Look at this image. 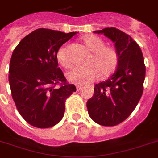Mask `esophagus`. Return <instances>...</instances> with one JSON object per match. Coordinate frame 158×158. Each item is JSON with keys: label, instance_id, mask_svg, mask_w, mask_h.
Returning <instances> with one entry per match:
<instances>
[{"label": "esophagus", "instance_id": "obj_1", "mask_svg": "<svg viewBox=\"0 0 158 158\" xmlns=\"http://www.w3.org/2000/svg\"><path fill=\"white\" fill-rule=\"evenodd\" d=\"M82 89V86L81 85H76V89H77V91H79L80 89Z\"/></svg>", "mask_w": 158, "mask_h": 158}]
</instances>
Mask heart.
I'll list each match as a JSON object with an SVG mask.
<instances>
[{"mask_svg":"<svg viewBox=\"0 0 158 158\" xmlns=\"http://www.w3.org/2000/svg\"><path fill=\"white\" fill-rule=\"evenodd\" d=\"M82 43L91 54L87 60L84 68H73L67 72L65 76L70 83L86 84L98 78H106L115 71L118 65L119 55L116 48L105 45V41L99 36L87 34L81 38ZM56 60L61 66L69 68L70 62L67 55V48L62 47L56 53Z\"/></svg>","mask_w":158,"mask_h":158,"instance_id":"1","label":"heart"}]
</instances>
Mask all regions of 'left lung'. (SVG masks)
Masks as SVG:
<instances>
[{
    "mask_svg": "<svg viewBox=\"0 0 158 158\" xmlns=\"http://www.w3.org/2000/svg\"><path fill=\"white\" fill-rule=\"evenodd\" d=\"M115 43L119 55L117 69L107 80L95 84L94 95L87 102L89 116L104 126H114L127 119L143 91L145 64L142 51L130 35L115 28L94 31Z\"/></svg>",
    "mask_w": 158,
    "mask_h": 158,
    "instance_id": "1",
    "label": "left lung"
}]
</instances>
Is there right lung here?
I'll list each match as a JSON object with an SVG mask.
<instances>
[{"label": "right lung", "instance_id": "add662e5", "mask_svg": "<svg viewBox=\"0 0 158 158\" xmlns=\"http://www.w3.org/2000/svg\"><path fill=\"white\" fill-rule=\"evenodd\" d=\"M77 33L38 28L15 48L9 69L11 94L24 120L37 128H50L64 113L67 98L76 91L58 67L56 53Z\"/></svg>", "mask_w": 158, "mask_h": 158}]
</instances>
